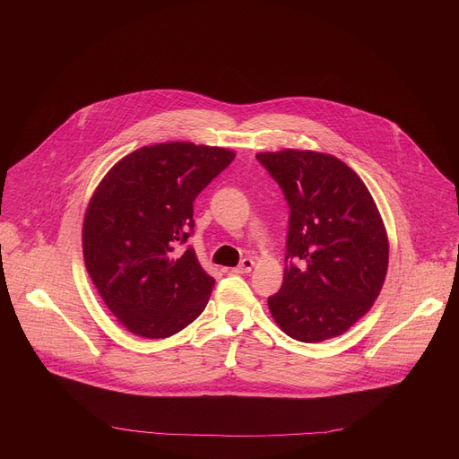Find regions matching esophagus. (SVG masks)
I'll return each mask as SVG.
<instances>
[{"label":"esophagus","instance_id":"1","mask_svg":"<svg viewBox=\"0 0 459 459\" xmlns=\"http://www.w3.org/2000/svg\"><path fill=\"white\" fill-rule=\"evenodd\" d=\"M252 267H254V259H250V257H243V259H241V264L234 269V273H236V274H248V273L252 271Z\"/></svg>","mask_w":459,"mask_h":459}]
</instances>
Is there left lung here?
Segmentation results:
<instances>
[{
	"mask_svg": "<svg viewBox=\"0 0 459 459\" xmlns=\"http://www.w3.org/2000/svg\"><path fill=\"white\" fill-rule=\"evenodd\" d=\"M289 204L285 274L269 308L305 343L343 334L383 287L388 239L372 195L342 160L285 149L255 154Z\"/></svg>",
	"mask_w": 459,
	"mask_h": 459,
	"instance_id": "left-lung-1",
	"label": "left lung"
}]
</instances>
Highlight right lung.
<instances>
[{"instance_id": "obj_1", "label": "right lung", "mask_w": 459, "mask_h": 459, "mask_svg": "<svg viewBox=\"0 0 459 459\" xmlns=\"http://www.w3.org/2000/svg\"><path fill=\"white\" fill-rule=\"evenodd\" d=\"M185 142L142 147L98 185L83 221V257L101 299L133 334L169 338L198 317L214 278L192 247L194 200L234 160Z\"/></svg>"}]
</instances>
